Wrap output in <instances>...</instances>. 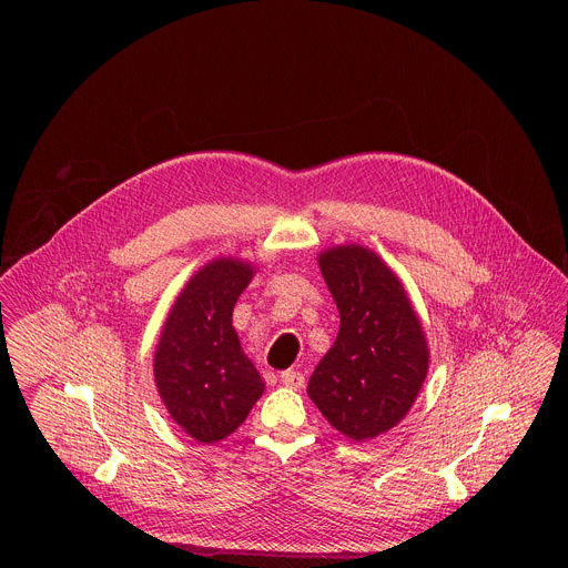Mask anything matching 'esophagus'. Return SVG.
<instances>
[{"instance_id":"1","label":"esophagus","mask_w":568,"mask_h":568,"mask_svg":"<svg viewBox=\"0 0 568 568\" xmlns=\"http://www.w3.org/2000/svg\"><path fill=\"white\" fill-rule=\"evenodd\" d=\"M281 382H283L287 388H303V386H305V375L298 373V371H283V373H281Z\"/></svg>"}]
</instances>
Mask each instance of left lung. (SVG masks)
<instances>
[{
  "label": "left lung",
  "instance_id": "left-lung-1",
  "mask_svg": "<svg viewBox=\"0 0 568 568\" xmlns=\"http://www.w3.org/2000/svg\"><path fill=\"white\" fill-rule=\"evenodd\" d=\"M318 267L342 323L307 395L337 432L368 440L412 409L429 368L427 339L402 283L371 250H328Z\"/></svg>",
  "mask_w": 568,
  "mask_h": 568
}]
</instances>
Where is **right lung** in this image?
<instances>
[{
    "mask_svg": "<svg viewBox=\"0 0 568 568\" xmlns=\"http://www.w3.org/2000/svg\"><path fill=\"white\" fill-rule=\"evenodd\" d=\"M254 276L252 265L220 258L178 296L154 353V379L173 420L195 440L233 434L265 390L231 326L233 305Z\"/></svg>",
    "mask_w": 568,
    "mask_h": 568,
    "instance_id": "1",
    "label": "right lung"
}]
</instances>
